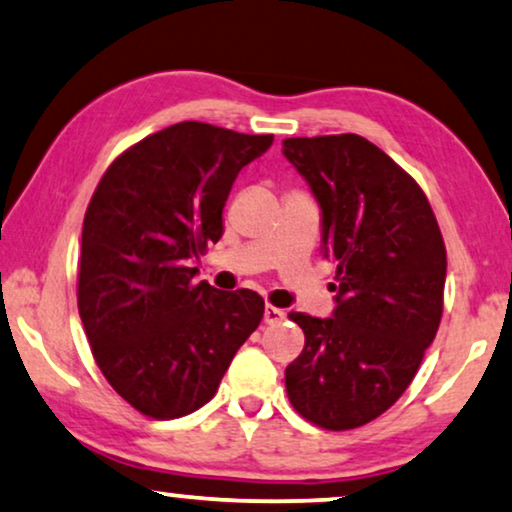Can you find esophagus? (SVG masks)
<instances>
[{"label": "esophagus", "instance_id": "1", "mask_svg": "<svg viewBox=\"0 0 512 512\" xmlns=\"http://www.w3.org/2000/svg\"><path fill=\"white\" fill-rule=\"evenodd\" d=\"M283 318H285V311L283 309H278V306H274V304L264 306V323L276 325V323H281Z\"/></svg>", "mask_w": 512, "mask_h": 512}]
</instances>
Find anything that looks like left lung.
Instances as JSON below:
<instances>
[{
	"label": "left lung",
	"mask_w": 512,
	"mask_h": 512,
	"mask_svg": "<svg viewBox=\"0 0 512 512\" xmlns=\"http://www.w3.org/2000/svg\"><path fill=\"white\" fill-rule=\"evenodd\" d=\"M323 213L337 262L332 318L290 313L304 349L285 367L295 410L325 431H351L407 391L442 318L447 250L424 189L356 133L283 140Z\"/></svg>",
	"instance_id": "obj_1"
}]
</instances>
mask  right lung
I'll return each instance as SVG.
<instances>
[{"label":"right lung","mask_w":512,"mask_h":512,"mask_svg":"<svg viewBox=\"0 0 512 512\" xmlns=\"http://www.w3.org/2000/svg\"><path fill=\"white\" fill-rule=\"evenodd\" d=\"M274 135L182 121L109 163L81 231L77 304L109 386L152 419L192 414L217 393L257 330L264 299L194 283L222 236V208L243 166Z\"/></svg>","instance_id":"obj_1"}]
</instances>
